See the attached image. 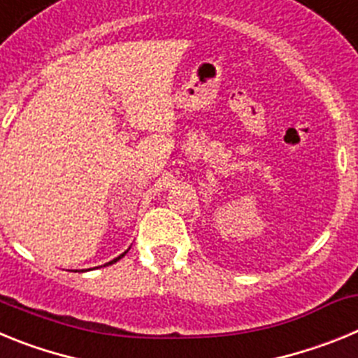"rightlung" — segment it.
Wrapping results in <instances>:
<instances>
[{"mask_svg":"<svg viewBox=\"0 0 358 358\" xmlns=\"http://www.w3.org/2000/svg\"><path fill=\"white\" fill-rule=\"evenodd\" d=\"M125 252H127V251H125ZM125 252H123V255H120L118 258H115V260H113V262H109V264H107V265H110V264H116V262H118L120 258H122V256H125Z\"/></svg>","mask_w":358,"mask_h":358,"instance_id":"add662e5","label":"right lung"}]
</instances>
